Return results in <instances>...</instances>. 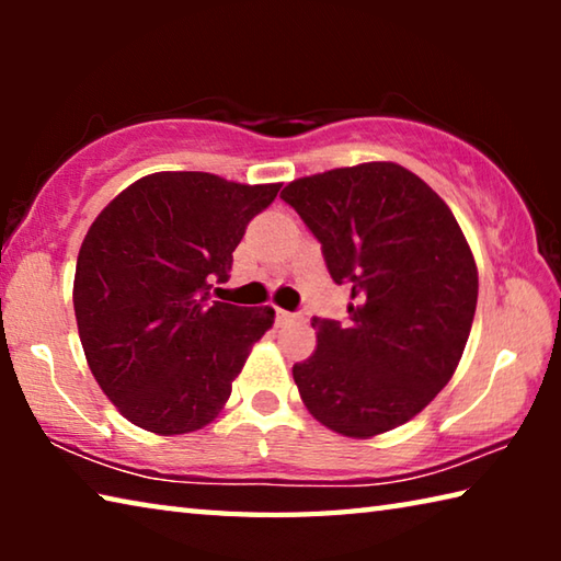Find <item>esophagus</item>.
Wrapping results in <instances>:
<instances>
[{
    "label": "esophagus",
    "mask_w": 561,
    "mask_h": 561,
    "mask_svg": "<svg viewBox=\"0 0 561 561\" xmlns=\"http://www.w3.org/2000/svg\"><path fill=\"white\" fill-rule=\"evenodd\" d=\"M301 319L299 314H294V311H287V309H277V324H291V321Z\"/></svg>",
    "instance_id": "1"
}]
</instances>
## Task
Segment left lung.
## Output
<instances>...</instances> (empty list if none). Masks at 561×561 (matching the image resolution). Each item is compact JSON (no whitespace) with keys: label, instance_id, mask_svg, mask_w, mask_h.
Returning <instances> with one entry per match:
<instances>
[{"label":"left lung","instance_id":"obj_1","mask_svg":"<svg viewBox=\"0 0 561 561\" xmlns=\"http://www.w3.org/2000/svg\"><path fill=\"white\" fill-rule=\"evenodd\" d=\"M282 201L351 289L346 321L311 319L317 351L291 368L301 401L348 438L393 431L438 396L468 344L478 267L460 225L396 163L299 178Z\"/></svg>","mask_w":561,"mask_h":561}]
</instances>
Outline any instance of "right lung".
I'll return each mask as SVG.
<instances>
[{
  "label": "right lung",
  "mask_w": 561,
  "mask_h": 561,
  "mask_svg": "<svg viewBox=\"0 0 561 561\" xmlns=\"http://www.w3.org/2000/svg\"><path fill=\"white\" fill-rule=\"evenodd\" d=\"M279 185L153 173L111 201L81 244L73 311L111 403L158 435L203 428L232 393L274 309L213 301L247 225Z\"/></svg>",
  "instance_id": "1"
}]
</instances>
